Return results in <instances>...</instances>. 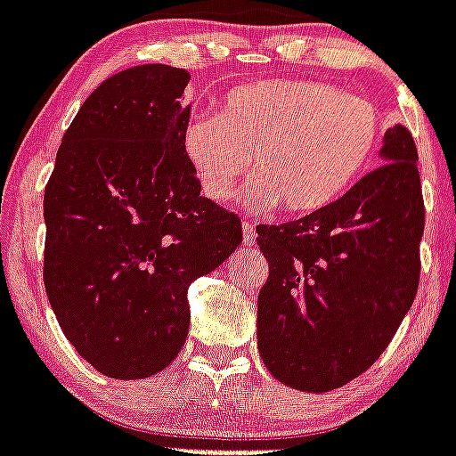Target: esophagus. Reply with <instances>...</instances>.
I'll use <instances>...</instances> for the list:
<instances>
[{
  "label": "esophagus",
  "mask_w": 456,
  "mask_h": 456,
  "mask_svg": "<svg viewBox=\"0 0 456 456\" xmlns=\"http://www.w3.org/2000/svg\"><path fill=\"white\" fill-rule=\"evenodd\" d=\"M240 232H243V243H246V246H253L255 243V229H253V224H248V222H243V229H240Z\"/></svg>",
  "instance_id": "1"
}]
</instances>
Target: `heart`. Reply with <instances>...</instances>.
I'll return each mask as SVG.
<instances>
[{"instance_id": "b5f03b06", "label": "heart", "mask_w": 456, "mask_h": 456, "mask_svg": "<svg viewBox=\"0 0 456 456\" xmlns=\"http://www.w3.org/2000/svg\"><path fill=\"white\" fill-rule=\"evenodd\" d=\"M384 133L372 100L325 81L269 79L229 91L220 114L190 117L180 147L213 201H227L253 166L257 177L246 196L255 208L283 203L292 216H312L368 173Z\"/></svg>"}]
</instances>
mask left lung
Masks as SVG:
<instances>
[{
  "mask_svg": "<svg viewBox=\"0 0 456 456\" xmlns=\"http://www.w3.org/2000/svg\"><path fill=\"white\" fill-rule=\"evenodd\" d=\"M384 166L328 208L260 224L269 279L257 297V349L286 387L325 394L382 356L419 286L424 234L417 147L384 133Z\"/></svg>",
  "mask_w": 456,
  "mask_h": 456,
  "instance_id": "8db88e82",
  "label": "left lung"
}]
</instances>
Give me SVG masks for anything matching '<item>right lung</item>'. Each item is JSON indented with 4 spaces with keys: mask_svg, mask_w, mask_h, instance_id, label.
<instances>
[{
    "mask_svg": "<svg viewBox=\"0 0 456 456\" xmlns=\"http://www.w3.org/2000/svg\"><path fill=\"white\" fill-rule=\"evenodd\" d=\"M190 72L140 65L88 95L44 191V286L77 354L112 379L168 368L190 330L187 290L240 243L183 157Z\"/></svg>",
    "mask_w": 456,
    "mask_h": 456,
    "instance_id": "add662e5",
    "label": "right lung"
}]
</instances>
